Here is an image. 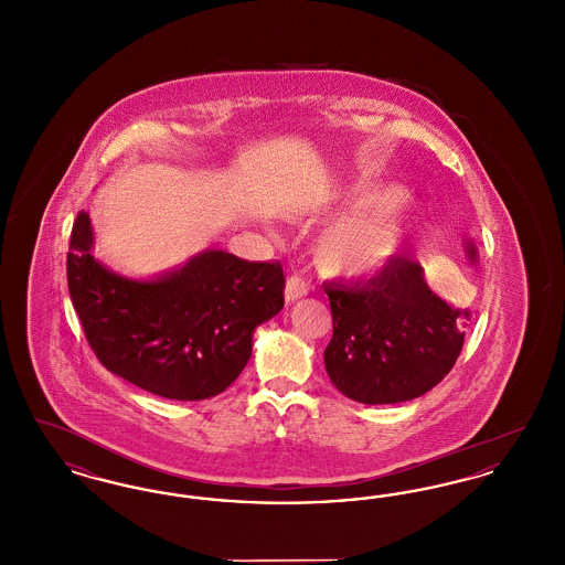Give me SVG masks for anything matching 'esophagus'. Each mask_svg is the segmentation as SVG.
I'll list each match as a JSON object with an SVG mask.
<instances>
[{
    "instance_id": "1",
    "label": "esophagus",
    "mask_w": 565,
    "mask_h": 565,
    "mask_svg": "<svg viewBox=\"0 0 565 565\" xmlns=\"http://www.w3.org/2000/svg\"><path fill=\"white\" fill-rule=\"evenodd\" d=\"M305 295H309V284L300 275H290L286 281V300L295 302Z\"/></svg>"
}]
</instances>
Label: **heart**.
I'll use <instances>...</instances> for the list:
<instances>
[{
    "label": "heart",
    "mask_w": 565,
    "mask_h": 565,
    "mask_svg": "<svg viewBox=\"0 0 565 565\" xmlns=\"http://www.w3.org/2000/svg\"><path fill=\"white\" fill-rule=\"evenodd\" d=\"M404 205L401 192H387L332 222L318 245L320 263L348 275L379 267L398 242Z\"/></svg>",
    "instance_id": "b5f03b06"
}]
</instances>
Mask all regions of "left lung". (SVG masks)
<instances>
[{"instance_id":"obj_1","label":"left lung","mask_w":565,"mask_h":565,"mask_svg":"<svg viewBox=\"0 0 565 565\" xmlns=\"http://www.w3.org/2000/svg\"><path fill=\"white\" fill-rule=\"evenodd\" d=\"M323 292L332 313L326 371L351 401H413L454 369L463 345L459 318L470 316L431 292L411 252L392 254L369 281L323 284Z\"/></svg>"}]
</instances>
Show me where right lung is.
<instances>
[{
  "label": "right lung",
  "mask_w": 565,
  "mask_h": 565,
  "mask_svg": "<svg viewBox=\"0 0 565 565\" xmlns=\"http://www.w3.org/2000/svg\"><path fill=\"white\" fill-rule=\"evenodd\" d=\"M81 212L67 252V286L84 337L109 373L171 401L224 392L252 355V332L284 307L279 263L205 252L157 281H131L93 256Z\"/></svg>",
  "instance_id": "obj_1"
}]
</instances>
